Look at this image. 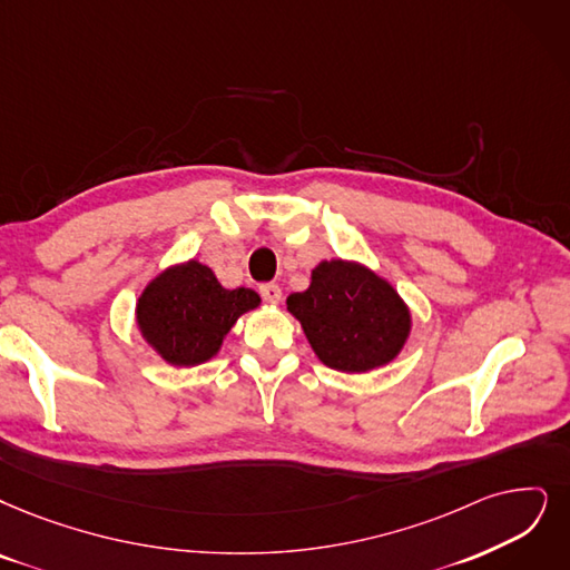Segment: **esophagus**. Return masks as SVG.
I'll return each mask as SVG.
<instances>
[{
    "mask_svg": "<svg viewBox=\"0 0 570 570\" xmlns=\"http://www.w3.org/2000/svg\"><path fill=\"white\" fill-rule=\"evenodd\" d=\"M259 292H262L264 302H268V304H278V302L283 299V289H281L276 283H266V285H262V287H259Z\"/></svg>",
    "mask_w": 570,
    "mask_h": 570,
    "instance_id": "1",
    "label": "esophagus"
}]
</instances>
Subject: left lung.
I'll return each mask as SVG.
<instances>
[{
  "mask_svg": "<svg viewBox=\"0 0 570 570\" xmlns=\"http://www.w3.org/2000/svg\"><path fill=\"white\" fill-rule=\"evenodd\" d=\"M323 364L348 374L372 372L397 357L412 332V313L397 289L357 262H321L311 285L287 297Z\"/></svg>",
  "mask_w": 570,
  "mask_h": 570,
  "instance_id": "obj_1",
  "label": "left lung"
}]
</instances>
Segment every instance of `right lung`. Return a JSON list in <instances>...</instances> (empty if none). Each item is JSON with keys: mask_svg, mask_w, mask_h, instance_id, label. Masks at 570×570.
Returning <instances> with one entry per match:
<instances>
[{"mask_svg": "<svg viewBox=\"0 0 570 570\" xmlns=\"http://www.w3.org/2000/svg\"><path fill=\"white\" fill-rule=\"evenodd\" d=\"M259 304L255 289H226L213 268L191 259L158 273L140 294L135 317L147 344L168 364L194 367L215 357L238 317Z\"/></svg>", "mask_w": 570, "mask_h": 570, "instance_id": "obj_1", "label": "right lung"}]
</instances>
